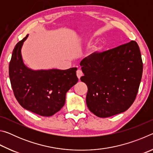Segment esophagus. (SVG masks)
<instances>
[{"instance_id": "obj_1", "label": "esophagus", "mask_w": 153, "mask_h": 153, "mask_svg": "<svg viewBox=\"0 0 153 153\" xmlns=\"http://www.w3.org/2000/svg\"><path fill=\"white\" fill-rule=\"evenodd\" d=\"M76 74H77V77H78V79H80V77H81L83 76L82 71L80 70V69H77V71H76Z\"/></svg>"}]
</instances>
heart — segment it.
Here are the masks:
<instances>
[{"label":"heart","instance_id":"b5f03b06","mask_svg":"<svg viewBox=\"0 0 153 153\" xmlns=\"http://www.w3.org/2000/svg\"><path fill=\"white\" fill-rule=\"evenodd\" d=\"M103 46L102 44H99V45H96L92 46L90 50L89 51L88 53L86 55V58L88 59H91L94 57L95 56H97L99 52L102 49Z\"/></svg>","mask_w":153,"mask_h":153}]
</instances>
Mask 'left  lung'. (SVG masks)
<instances>
[{"instance_id":"left-lung-1","label":"left lung","mask_w":153,"mask_h":153,"mask_svg":"<svg viewBox=\"0 0 153 153\" xmlns=\"http://www.w3.org/2000/svg\"><path fill=\"white\" fill-rule=\"evenodd\" d=\"M87 85L86 105L98 117L123 113L136 99L142 79L143 63L139 46L131 40L99 53L80 63Z\"/></svg>"}]
</instances>
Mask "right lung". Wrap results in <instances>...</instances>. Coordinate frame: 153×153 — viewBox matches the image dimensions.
I'll use <instances>...</instances> for the list:
<instances>
[{
  "label": "right lung",
  "mask_w": 153,
  "mask_h": 153,
  "mask_svg": "<svg viewBox=\"0 0 153 153\" xmlns=\"http://www.w3.org/2000/svg\"><path fill=\"white\" fill-rule=\"evenodd\" d=\"M27 36L13 51L9 67L11 87L15 98L23 108L44 117H50L63 107L67 92L78 81L77 68L38 71L27 68L21 54Z\"/></svg>",
  "instance_id": "1"
}]
</instances>
